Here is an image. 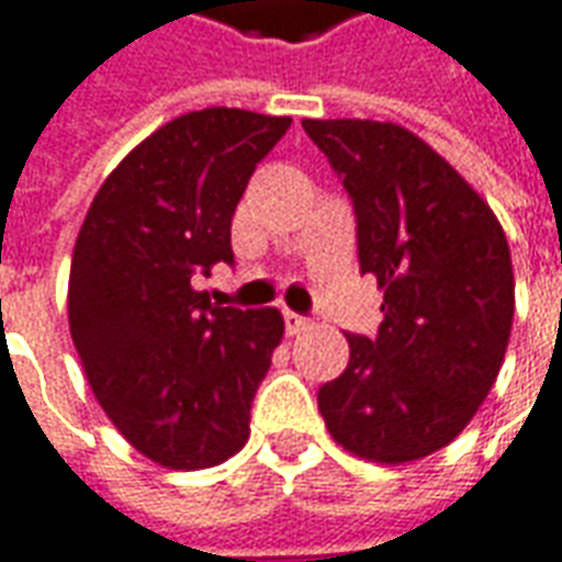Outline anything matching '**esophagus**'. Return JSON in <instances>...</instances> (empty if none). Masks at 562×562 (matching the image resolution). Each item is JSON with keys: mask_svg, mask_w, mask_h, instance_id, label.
I'll return each instance as SVG.
<instances>
[{"mask_svg": "<svg viewBox=\"0 0 562 562\" xmlns=\"http://www.w3.org/2000/svg\"><path fill=\"white\" fill-rule=\"evenodd\" d=\"M308 324H312V321L303 318V315H296V312H290V308H284V327H288L290 336L308 330Z\"/></svg>", "mask_w": 562, "mask_h": 562, "instance_id": "1", "label": "esophagus"}]
</instances>
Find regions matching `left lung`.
Wrapping results in <instances>:
<instances>
[{
    "label": "left lung",
    "mask_w": 562,
    "mask_h": 562,
    "mask_svg": "<svg viewBox=\"0 0 562 562\" xmlns=\"http://www.w3.org/2000/svg\"><path fill=\"white\" fill-rule=\"evenodd\" d=\"M303 127L342 177L361 272L385 293L376 339L348 336V367L321 385V416L361 459L416 462L462 435L502 370L514 321L508 238L459 170L406 127Z\"/></svg>",
    "instance_id": "left-lung-1"
}]
</instances>
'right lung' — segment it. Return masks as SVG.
I'll return each instance as SVG.
<instances>
[{
    "mask_svg": "<svg viewBox=\"0 0 562 562\" xmlns=\"http://www.w3.org/2000/svg\"><path fill=\"white\" fill-rule=\"evenodd\" d=\"M290 122L229 106L186 112L122 158L81 223L69 333L97 404L158 465L214 468L250 437L284 318L214 305L192 278L235 262V207Z\"/></svg>",
    "mask_w": 562,
    "mask_h": 562,
    "instance_id": "obj_1",
    "label": "right lung"
}]
</instances>
